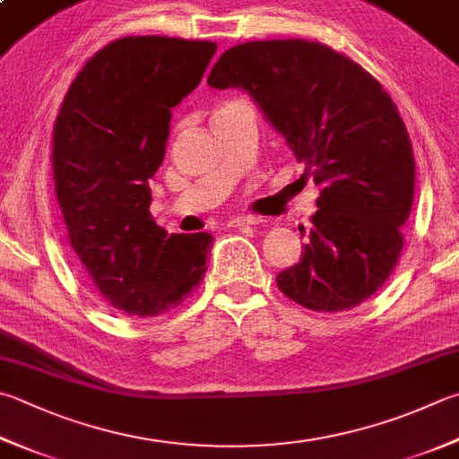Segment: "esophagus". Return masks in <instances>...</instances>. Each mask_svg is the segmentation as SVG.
<instances>
[{"label": "esophagus", "mask_w": 459, "mask_h": 459, "mask_svg": "<svg viewBox=\"0 0 459 459\" xmlns=\"http://www.w3.org/2000/svg\"><path fill=\"white\" fill-rule=\"evenodd\" d=\"M262 220L255 218V215H238V218H231L228 221V228H246V226H255Z\"/></svg>", "instance_id": "1"}]
</instances>
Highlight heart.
Instances as JSON below:
<instances>
[{
  "label": "heart",
  "mask_w": 459,
  "mask_h": 459,
  "mask_svg": "<svg viewBox=\"0 0 459 459\" xmlns=\"http://www.w3.org/2000/svg\"><path fill=\"white\" fill-rule=\"evenodd\" d=\"M236 103H239V101H226V103H221V106H218V109L213 111V116H215V114H221V111H226V109H230L231 106H236Z\"/></svg>",
  "instance_id": "obj_1"
}]
</instances>
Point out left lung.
I'll list each match as a JSON object with an SVG mask.
<instances>
[{
    "instance_id": "obj_1",
    "label": "left lung",
    "mask_w": 459,
    "mask_h": 459,
    "mask_svg": "<svg viewBox=\"0 0 459 459\" xmlns=\"http://www.w3.org/2000/svg\"><path fill=\"white\" fill-rule=\"evenodd\" d=\"M207 83L252 95L319 186L309 241L278 273V288L332 314L374 296L400 257L416 186L408 129L382 83L306 39L239 43L223 51Z\"/></svg>"
}]
</instances>
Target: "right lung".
<instances>
[{
	"label": "right lung",
	"mask_w": 459,
	"mask_h": 459,
	"mask_svg": "<svg viewBox=\"0 0 459 459\" xmlns=\"http://www.w3.org/2000/svg\"><path fill=\"white\" fill-rule=\"evenodd\" d=\"M213 41L132 36L82 67L54 126V181L69 244L108 304L129 316L174 309L204 281L213 238L168 233L150 213V179L171 108L200 85Z\"/></svg>",
	"instance_id": "add662e5"
}]
</instances>
